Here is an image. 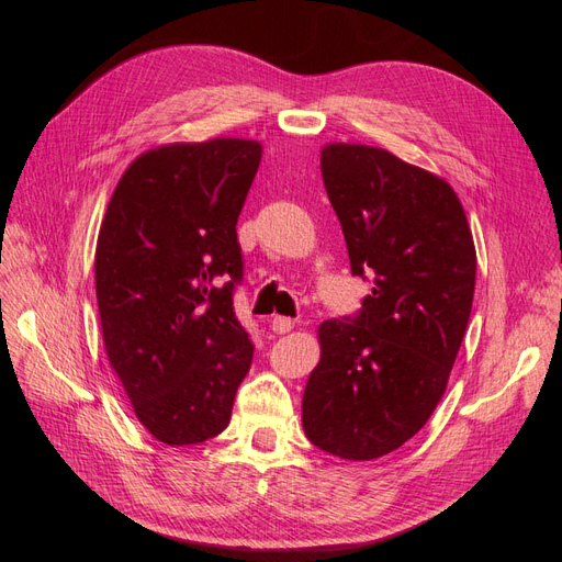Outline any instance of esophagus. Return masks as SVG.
<instances>
[{"mask_svg":"<svg viewBox=\"0 0 562 562\" xmlns=\"http://www.w3.org/2000/svg\"><path fill=\"white\" fill-rule=\"evenodd\" d=\"M293 326H295V321H293V318H285V316H274V318H271V330H274L277 335L291 333V330H293Z\"/></svg>","mask_w":562,"mask_h":562,"instance_id":"1","label":"esophagus"}]
</instances>
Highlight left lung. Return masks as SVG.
I'll list each match as a JSON object with an SVG mask.
<instances>
[{"label": "left lung", "instance_id": "1", "mask_svg": "<svg viewBox=\"0 0 562 562\" xmlns=\"http://www.w3.org/2000/svg\"><path fill=\"white\" fill-rule=\"evenodd\" d=\"M321 176L351 274H370L372 293L353 318L318 326L302 427L323 452L368 462L411 440L446 394L471 316L475 246L452 187L382 147L330 143Z\"/></svg>", "mask_w": 562, "mask_h": 562}]
</instances>
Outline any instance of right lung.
I'll return each instance as SVG.
<instances>
[{
	"label": "right lung",
	"mask_w": 562,
	"mask_h": 562,
	"mask_svg": "<svg viewBox=\"0 0 562 562\" xmlns=\"http://www.w3.org/2000/svg\"><path fill=\"white\" fill-rule=\"evenodd\" d=\"M262 159L244 138L171 143L116 182L95 246L103 342L143 427L166 446L225 431L252 361L234 316L236 220Z\"/></svg>",
	"instance_id": "add662e5"
}]
</instances>
